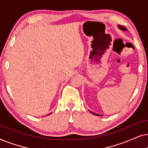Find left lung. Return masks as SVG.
Here are the masks:
<instances>
[{"mask_svg":"<svg viewBox=\"0 0 148 148\" xmlns=\"http://www.w3.org/2000/svg\"><path fill=\"white\" fill-rule=\"evenodd\" d=\"M119 27L121 29H122V30H126V29H126V27H124V26H122V25H119ZM92 113H93V114H95V115H97V116H101L100 114H96V113H94V112H92Z\"/></svg>","mask_w":148,"mask_h":148,"instance_id":"left-lung-1","label":"left lung"}]
</instances>
